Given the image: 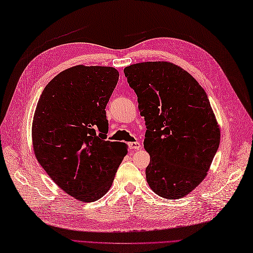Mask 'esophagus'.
Segmentation results:
<instances>
[{"mask_svg": "<svg viewBox=\"0 0 253 253\" xmlns=\"http://www.w3.org/2000/svg\"><path fill=\"white\" fill-rule=\"evenodd\" d=\"M140 144L138 141H132V143H128V149L131 150H138L140 149Z\"/></svg>", "mask_w": 253, "mask_h": 253, "instance_id": "34e87169", "label": "esophagus"}]
</instances>
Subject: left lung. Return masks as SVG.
I'll use <instances>...</instances> for the list:
<instances>
[{
  "mask_svg": "<svg viewBox=\"0 0 253 253\" xmlns=\"http://www.w3.org/2000/svg\"><path fill=\"white\" fill-rule=\"evenodd\" d=\"M123 72L145 118L147 182L161 198H183L204 180L220 144L206 92L169 62L132 64Z\"/></svg>",
  "mask_w": 253,
  "mask_h": 253,
  "instance_id": "left-lung-1",
  "label": "left lung"
}]
</instances>
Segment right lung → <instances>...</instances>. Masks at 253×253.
I'll return each instance as SVG.
<instances>
[{
  "label": "right lung",
  "instance_id": "right-lung-1",
  "mask_svg": "<svg viewBox=\"0 0 253 253\" xmlns=\"http://www.w3.org/2000/svg\"><path fill=\"white\" fill-rule=\"evenodd\" d=\"M119 73L109 66H73L49 83L35 109V157L64 192L82 202L101 199L126 155L106 140V105Z\"/></svg>",
  "mask_w": 253,
  "mask_h": 253
}]
</instances>
